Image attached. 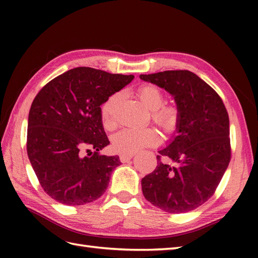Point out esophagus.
<instances>
[{
	"label": "esophagus",
	"instance_id": "obj_1",
	"mask_svg": "<svg viewBox=\"0 0 258 258\" xmlns=\"http://www.w3.org/2000/svg\"><path fill=\"white\" fill-rule=\"evenodd\" d=\"M133 156H134L133 153H131V154H125V153H120V154H119V161L122 162V163L128 162Z\"/></svg>",
	"mask_w": 258,
	"mask_h": 258
}]
</instances>
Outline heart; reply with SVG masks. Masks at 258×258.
<instances>
[{"label": "heart", "instance_id": "heart-1", "mask_svg": "<svg viewBox=\"0 0 258 258\" xmlns=\"http://www.w3.org/2000/svg\"><path fill=\"white\" fill-rule=\"evenodd\" d=\"M138 95L144 105L151 109V116L154 122L166 132H171L178 123L179 111L172 104H163L165 96L160 87L145 84L139 87ZM119 93H114L101 106V118L104 127L113 130L116 126L115 108L119 101ZM161 142L160 133L155 128H124L113 138L114 149L119 153L131 154L143 147L156 145Z\"/></svg>", "mask_w": 258, "mask_h": 258}]
</instances>
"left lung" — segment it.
Returning <instances> with one entry per match:
<instances>
[{
  "instance_id": "left-lung-1",
  "label": "left lung",
  "mask_w": 258,
  "mask_h": 258,
  "mask_svg": "<svg viewBox=\"0 0 258 258\" xmlns=\"http://www.w3.org/2000/svg\"><path fill=\"white\" fill-rule=\"evenodd\" d=\"M140 78L171 93L179 111L178 135L158 152L155 169L142 178V190L167 213L193 211L214 195L231 161L227 109L217 92L190 71Z\"/></svg>"
}]
</instances>
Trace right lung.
Instances as JSON below:
<instances>
[{"instance_id": "1", "label": "right lung", "mask_w": 258, "mask_h": 258, "mask_svg": "<svg viewBox=\"0 0 258 258\" xmlns=\"http://www.w3.org/2000/svg\"><path fill=\"white\" fill-rule=\"evenodd\" d=\"M133 75L75 68L48 82L29 113L26 151L42 188L64 205H84L106 190L118 156L100 151L109 144L101 105Z\"/></svg>"}]
</instances>
